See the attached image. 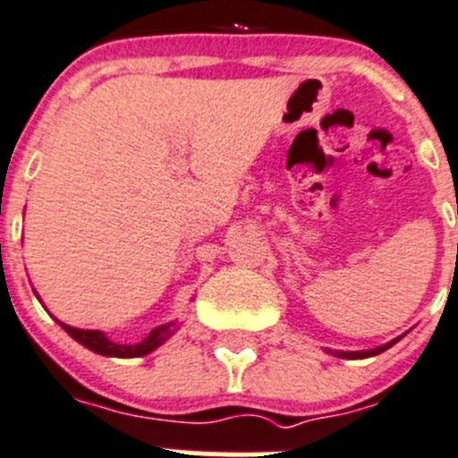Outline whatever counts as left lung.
Listing matches in <instances>:
<instances>
[{"label":"left lung","instance_id":"obj_1","mask_svg":"<svg viewBox=\"0 0 458 458\" xmlns=\"http://www.w3.org/2000/svg\"><path fill=\"white\" fill-rule=\"evenodd\" d=\"M398 338H394V341L385 343V345L374 347V350H368V352H329V354L338 356V359H369V356H377V354H381V352L389 350V347H392Z\"/></svg>","mask_w":458,"mask_h":458}]
</instances>
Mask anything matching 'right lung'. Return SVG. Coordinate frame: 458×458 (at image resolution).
Masks as SVG:
<instances>
[{"mask_svg":"<svg viewBox=\"0 0 458 458\" xmlns=\"http://www.w3.org/2000/svg\"><path fill=\"white\" fill-rule=\"evenodd\" d=\"M57 323H60V320H57ZM60 325L71 338H75V341L80 343V345H84L86 350L95 352V354H102V356H115V359H135V356L151 354V352L157 350L162 343L169 341L171 334L175 332V327H174L175 320H174V323H166V325H160V327L151 329V334H148L144 341L135 343V345H122V343L108 341L106 334L98 332V329H77V327H71V325H66V323H60Z\"/></svg>","mask_w":458,"mask_h":458,"instance_id":"1","label":"right lung"}]
</instances>
